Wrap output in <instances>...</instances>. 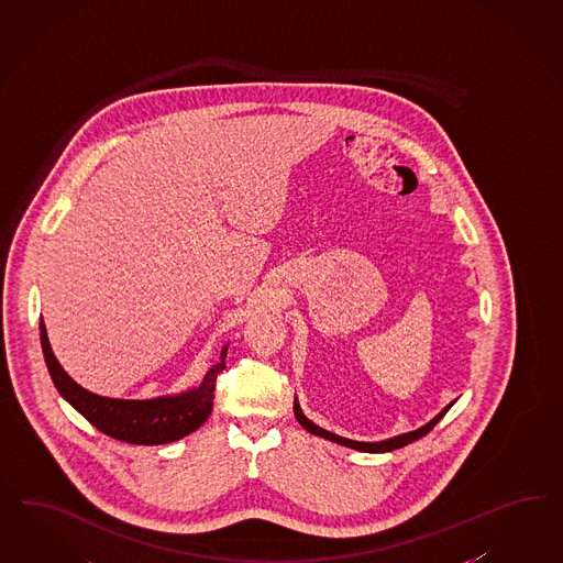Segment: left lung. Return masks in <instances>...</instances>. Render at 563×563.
I'll return each mask as SVG.
<instances>
[{
    "label": "left lung",
    "mask_w": 563,
    "mask_h": 563,
    "mask_svg": "<svg viewBox=\"0 0 563 563\" xmlns=\"http://www.w3.org/2000/svg\"><path fill=\"white\" fill-rule=\"evenodd\" d=\"M453 404H455V401H451V404H449V406H446L439 416H434V418H432L428 424L422 426V428L411 430V432H406V434H399V437H394V439H387V441L380 442L350 441V439H344V437H338V434L330 432V430H323V428H320L318 424H313V422L305 416L303 411H301V406H299V401H297V397H295V406H292V410H295V418H297V422L303 426L307 432H311V434H316V437L338 442V444L349 446V449H354V451H365V453H387V451H396V449H401V446H406V444H410V442L418 441V439L426 437L434 426L441 422L442 416H444L446 411L451 410V406H453Z\"/></svg>",
    "instance_id": "obj_1"
}]
</instances>
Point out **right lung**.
<instances>
[{
	"instance_id": "obj_1",
	"label": "right lung",
	"mask_w": 563,
	"mask_h": 563,
	"mask_svg": "<svg viewBox=\"0 0 563 563\" xmlns=\"http://www.w3.org/2000/svg\"><path fill=\"white\" fill-rule=\"evenodd\" d=\"M41 344L45 354L48 375L57 391L76 408L91 426L117 441L131 444H166L180 441L205 424L213 410V391L217 375L225 368L228 344L221 350V358L209 368L202 383L178 396L153 399H114L91 394L71 379L55 358L45 323L41 321Z\"/></svg>"
}]
</instances>
